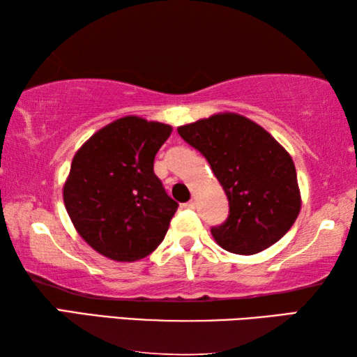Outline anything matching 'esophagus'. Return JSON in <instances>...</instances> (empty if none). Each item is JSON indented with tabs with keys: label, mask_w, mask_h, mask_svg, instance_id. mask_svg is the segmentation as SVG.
<instances>
[{
	"label": "esophagus",
	"mask_w": 357,
	"mask_h": 357,
	"mask_svg": "<svg viewBox=\"0 0 357 357\" xmlns=\"http://www.w3.org/2000/svg\"><path fill=\"white\" fill-rule=\"evenodd\" d=\"M184 206L189 208V209H195V208H197V203L193 202V200H190V202H187V203L184 204Z\"/></svg>",
	"instance_id": "34e87169"
}]
</instances>
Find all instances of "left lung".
Wrapping results in <instances>:
<instances>
[{
    "label": "left lung",
    "mask_w": 357,
    "mask_h": 357,
    "mask_svg": "<svg viewBox=\"0 0 357 357\" xmlns=\"http://www.w3.org/2000/svg\"><path fill=\"white\" fill-rule=\"evenodd\" d=\"M178 134L206 157L228 197L227 222L211 229L222 249L255 255L285 236L302 198L291 155L268 130L223 112L179 126Z\"/></svg>",
    "instance_id": "obj_1"
}]
</instances>
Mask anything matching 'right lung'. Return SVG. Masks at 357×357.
I'll return each instance as SVG.
<instances>
[{
  "mask_svg": "<svg viewBox=\"0 0 357 357\" xmlns=\"http://www.w3.org/2000/svg\"><path fill=\"white\" fill-rule=\"evenodd\" d=\"M172 130L129 114L75 153L63 185L64 206L77 233L100 255L132 263L164 241L178 203L154 174V157Z\"/></svg>",
  "mask_w": 357,
  "mask_h": 357,
  "instance_id": "right-lung-1",
  "label": "right lung"
}]
</instances>
